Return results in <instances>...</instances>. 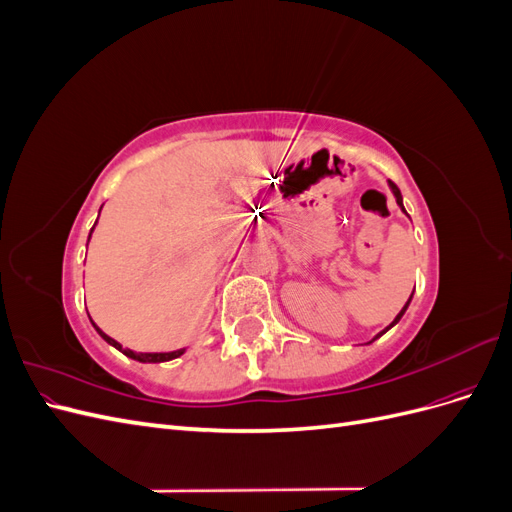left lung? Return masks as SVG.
Masks as SVG:
<instances>
[{"label":"left lung","mask_w":512,"mask_h":512,"mask_svg":"<svg viewBox=\"0 0 512 512\" xmlns=\"http://www.w3.org/2000/svg\"><path fill=\"white\" fill-rule=\"evenodd\" d=\"M389 185H391V190H393V194H395V200H397V205H399V207H401V211H404V213H406V209H404V198H401V192H399V188H397V185H395V183H393V181H389ZM410 301H412V297H410V299H408V303H406V305H404V309H401V312H399V314H397V316H395V320H393V322H391V324H389V327H386V329H384V331H382V333H378V335H376V337H374V339H378V337H380V335H384V333H386V331H389V329H391V327H395V324H397V322H399V320H401V316H404V314H406V309H408V305H410ZM374 339H371V342H374ZM371 342H369V344H371Z\"/></svg>","instance_id":"1"}]
</instances>
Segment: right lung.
<instances>
[{"label": "right lung", "instance_id": "obj_1", "mask_svg": "<svg viewBox=\"0 0 512 512\" xmlns=\"http://www.w3.org/2000/svg\"><path fill=\"white\" fill-rule=\"evenodd\" d=\"M91 232H94V228H91ZM91 232H89V237H91ZM91 320V318H89ZM91 324H94V320H91ZM94 329L100 333V337L104 339L106 344H111V346H115L119 352H123L126 356H130V359H134V361H141V363H164V361H173V359H177V356H181L185 350H173V352H134V350H130V348H123L119 342H115L113 337H108L104 331H100L96 324H94Z\"/></svg>", "mask_w": 512, "mask_h": 512}]
</instances>
